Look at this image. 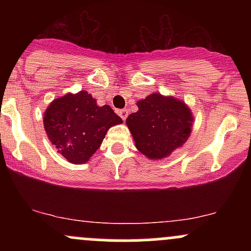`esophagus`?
Segmentation results:
<instances>
[{
	"instance_id": "esophagus-1",
	"label": "esophagus",
	"mask_w": 251,
	"mask_h": 251,
	"mask_svg": "<svg viewBox=\"0 0 251 251\" xmlns=\"http://www.w3.org/2000/svg\"><path fill=\"white\" fill-rule=\"evenodd\" d=\"M118 113H119V116L122 117L123 120H126V118H127V116H128V111H127V109H126V108L120 109V111L118 112Z\"/></svg>"
}]
</instances>
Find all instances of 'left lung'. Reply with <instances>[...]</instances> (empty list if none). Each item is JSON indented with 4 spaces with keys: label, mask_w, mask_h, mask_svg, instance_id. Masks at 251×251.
<instances>
[{
    "label": "left lung",
    "mask_w": 251,
    "mask_h": 251,
    "mask_svg": "<svg viewBox=\"0 0 251 251\" xmlns=\"http://www.w3.org/2000/svg\"><path fill=\"white\" fill-rule=\"evenodd\" d=\"M126 119L135 148L151 159H163L183 145L192 128L191 111L172 97L153 93L138 101Z\"/></svg>",
    "instance_id": "1"
}]
</instances>
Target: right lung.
<instances>
[{"label": "right lung", "mask_w": 251, "mask_h": 251, "mask_svg": "<svg viewBox=\"0 0 251 251\" xmlns=\"http://www.w3.org/2000/svg\"><path fill=\"white\" fill-rule=\"evenodd\" d=\"M122 123L108 105L98 106L86 91L57 98L43 117L51 144L73 164L87 162L100 148L108 128Z\"/></svg>", "instance_id": "obj_1"}]
</instances>
